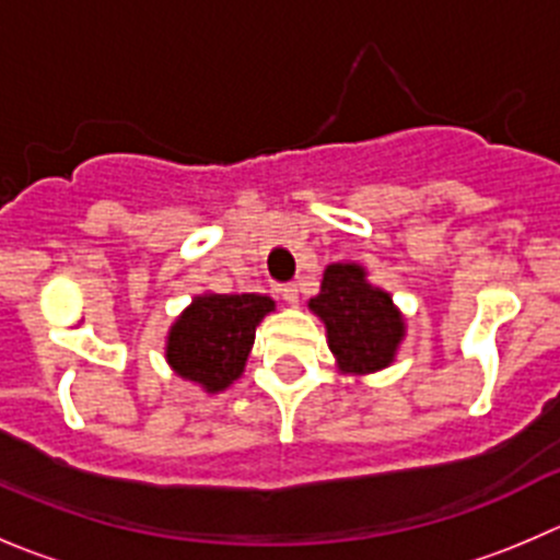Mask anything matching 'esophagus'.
<instances>
[{"instance_id": "obj_1", "label": "esophagus", "mask_w": 560, "mask_h": 560, "mask_svg": "<svg viewBox=\"0 0 560 560\" xmlns=\"http://www.w3.org/2000/svg\"><path fill=\"white\" fill-rule=\"evenodd\" d=\"M280 296H283V300L289 302L291 307H294V305H300V289H296L294 283L283 285V289H280Z\"/></svg>"}]
</instances>
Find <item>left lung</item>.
Listing matches in <instances>:
<instances>
[{
    "instance_id": "left-lung-1",
    "label": "left lung",
    "mask_w": 560,
    "mask_h": 560,
    "mask_svg": "<svg viewBox=\"0 0 560 560\" xmlns=\"http://www.w3.org/2000/svg\"><path fill=\"white\" fill-rule=\"evenodd\" d=\"M307 307L324 324L335 369L343 376L363 380L396 363L407 338V318L390 291L371 283L363 264H329L322 294L313 296Z\"/></svg>"
}]
</instances>
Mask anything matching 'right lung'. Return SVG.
<instances>
[{
	"label": "right lung",
	"mask_w": 560,
	"mask_h": 560,
	"mask_svg": "<svg viewBox=\"0 0 560 560\" xmlns=\"http://www.w3.org/2000/svg\"><path fill=\"white\" fill-rule=\"evenodd\" d=\"M277 305L266 294H203L175 316L164 338L170 371L209 396L225 393L247 369L255 327Z\"/></svg>",
	"instance_id": "add662e5"
}]
</instances>
